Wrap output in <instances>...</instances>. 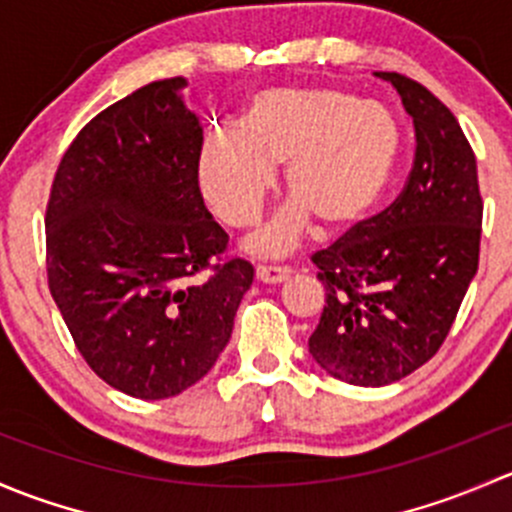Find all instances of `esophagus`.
<instances>
[{
  "label": "esophagus",
  "mask_w": 512,
  "mask_h": 512,
  "mask_svg": "<svg viewBox=\"0 0 512 512\" xmlns=\"http://www.w3.org/2000/svg\"><path fill=\"white\" fill-rule=\"evenodd\" d=\"M291 276L288 266H256V278L261 283H283Z\"/></svg>",
  "instance_id": "1"
}]
</instances>
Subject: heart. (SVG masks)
<instances>
[{"instance_id":"1","label":"heart","mask_w":512,"mask_h":512,"mask_svg":"<svg viewBox=\"0 0 512 512\" xmlns=\"http://www.w3.org/2000/svg\"><path fill=\"white\" fill-rule=\"evenodd\" d=\"M399 152L392 110L340 88H261L246 100L239 128H214L199 147L204 199L224 224L246 229L261 214L283 165L291 202L251 241L283 254L308 229H342L382 197Z\"/></svg>"}]
</instances>
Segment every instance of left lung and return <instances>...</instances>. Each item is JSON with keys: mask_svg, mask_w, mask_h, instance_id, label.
Returning a JSON list of instances; mask_svg holds the SVG:
<instances>
[{"mask_svg": "<svg viewBox=\"0 0 512 512\" xmlns=\"http://www.w3.org/2000/svg\"><path fill=\"white\" fill-rule=\"evenodd\" d=\"M414 120L402 194L315 251L325 305L308 347L325 372L384 387L439 352L478 271L483 199L476 155L453 113L421 83L377 71Z\"/></svg>", "mask_w": 512, "mask_h": 512, "instance_id": "1", "label": "left lung"}]
</instances>
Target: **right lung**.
Instances as JSON below:
<instances>
[{"mask_svg":"<svg viewBox=\"0 0 512 512\" xmlns=\"http://www.w3.org/2000/svg\"><path fill=\"white\" fill-rule=\"evenodd\" d=\"M182 76L100 110L61 157L46 273L78 352L110 387L167 399L214 367L254 266L199 192L202 125ZM209 270V274H204Z\"/></svg>","mask_w":512,"mask_h":512,"instance_id":"1","label":"right lung"}]
</instances>
